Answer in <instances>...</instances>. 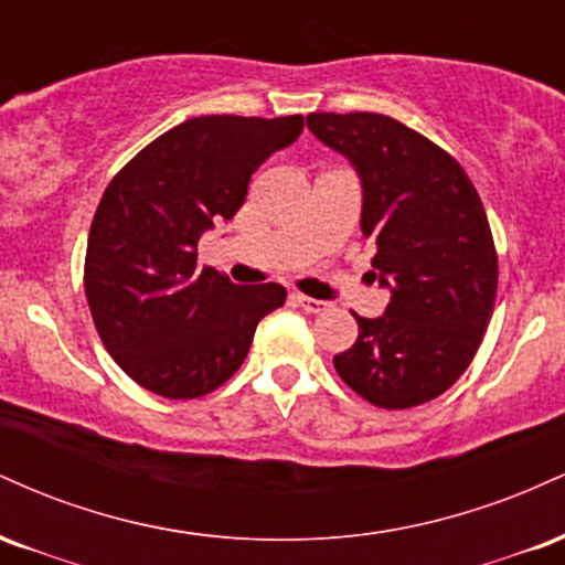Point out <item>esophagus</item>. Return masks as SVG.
Segmentation results:
<instances>
[{"label":"esophagus","instance_id":"1","mask_svg":"<svg viewBox=\"0 0 565 565\" xmlns=\"http://www.w3.org/2000/svg\"><path fill=\"white\" fill-rule=\"evenodd\" d=\"M291 302H295L297 308H302L305 313H321V310H327V302H323V300H316V297L291 295Z\"/></svg>","mask_w":565,"mask_h":565}]
</instances>
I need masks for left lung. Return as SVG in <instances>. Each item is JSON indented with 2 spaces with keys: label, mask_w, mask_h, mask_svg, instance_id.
<instances>
[{
  "label": "left lung",
  "mask_w": 565,
  "mask_h": 565,
  "mask_svg": "<svg viewBox=\"0 0 565 565\" xmlns=\"http://www.w3.org/2000/svg\"><path fill=\"white\" fill-rule=\"evenodd\" d=\"M308 129L355 167L361 231L391 289L334 355L348 387L380 408L438 398L465 374L497 300V249L476 185L444 148L385 114H310Z\"/></svg>",
  "instance_id": "8db88e82"
}]
</instances>
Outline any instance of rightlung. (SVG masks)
<instances>
[{
	"label": "right lung",
	"mask_w": 565,
	"mask_h": 565,
	"mask_svg": "<svg viewBox=\"0 0 565 565\" xmlns=\"http://www.w3.org/2000/svg\"><path fill=\"white\" fill-rule=\"evenodd\" d=\"M302 116H196L159 135L108 183L84 257L89 313L146 391L199 398L228 382L281 284L238 287L199 268L201 233L242 210L252 172L300 138Z\"/></svg>",
	"instance_id": "obj_1"
}]
</instances>
